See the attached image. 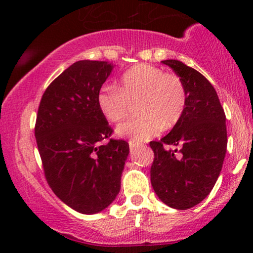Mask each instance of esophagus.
<instances>
[{
	"mask_svg": "<svg viewBox=\"0 0 253 253\" xmlns=\"http://www.w3.org/2000/svg\"><path fill=\"white\" fill-rule=\"evenodd\" d=\"M129 145H130V150H131V151H133L134 148H138V147L140 146L139 144L134 143V141H129Z\"/></svg>",
	"mask_w": 253,
	"mask_h": 253,
	"instance_id": "34e87169",
	"label": "esophagus"
}]
</instances>
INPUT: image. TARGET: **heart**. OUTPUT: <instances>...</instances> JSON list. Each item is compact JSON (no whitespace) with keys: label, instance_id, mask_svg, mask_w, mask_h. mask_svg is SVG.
I'll list each match as a JSON object with an SVG mask.
<instances>
[{"label":"heart","instance_id":"heart-1","mask_svg":"<svg viewBox=\"0 0 253 253\" xmlns=\"http://www.w3.org/2000/svg\"><path fill=\"white\" fill-rule=\"evenodd\" d=\"M136 103L140 116L119 124L116 133L143 143L178 124L188 105V92L178 76L150 64H137L124 72L119 87L105 85L96 95L100 113L113 123L126 119Z\"/></svg>","mask_w":253,"mask_h":253}]
</instances>
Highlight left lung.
I'll return each instance as SVG.
<instances>
[{"label": "left lung", "mask_w": 253, "mask_h": 253, "mask_svg": "<svg viewBox=\"0 0 253 253\" xmlns=\"http://www.w3.org/2000/svg\"><path fill=\"white\" fill-rule=\"evenodd\" d=\"M184 83L188 105L178 124L151 141L154 161L151 183L159 199L175 210H189L212 191L227 151L226 115L212 84L181 61L166 60ZM175 146V150H166Z\"/></svg>", "instance_id": "1"}]
</instances>
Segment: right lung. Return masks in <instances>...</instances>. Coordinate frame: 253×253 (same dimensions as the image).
Listing matches in <instances>:
<instances>
[{
  "instance_id": "right-lung-1",
  "label": "right lung",
  "mask_w": 253,
  "mask_h": 253,
  "mask_svg": "<svg viewBox=\"0 0 253 253\" xmlns=\"http://www.w3.org/2000/svg\"><path fill=\"white\" fill-rule=\"evenodd\" d=\"M105 61H78L44 91L36 138L44 176L55 195L72 210L95 214L119 195L129 144L110 139L113 130L96 105L112 74Z\"/></svg>"
}]
</instances>
